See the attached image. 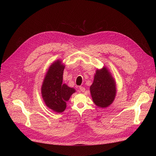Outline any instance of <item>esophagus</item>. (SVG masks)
<instances>
[{
    "label": "esophagus",
    "instance_id": "1",
    "mask_svg": "<svg viewBox=\"0 0 156 156\" xmlns=\"http://www.w3.org/2000/svg\"><path fill=\"white\" fill-rule=\"evenodd\" d=\"M79 90H81L82 92H84V91H85V88L83 87H79Z\"/></svg>",
    "mask_w": 156,
    "mask_h": 156
}]
</instances>
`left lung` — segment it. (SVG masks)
Masks as SVG:
<instances>
[{
    "label": "left lung",
    "instance_id": "8db88e82",
    "mask_svg": "<svg viewBox=\"0 0 156 156\" xmlns=\"http://www.w3.org/2000/svg\"><path fill=\"white\" fill-rule=\"evenodd\" d=\"M116 81L106 66L97 69L90 87L91 97L97 107L106 108L114 101L116 95Z\"/></svg>",
    "mask_w": 156,
    "mask_h": 156
}]
</instances>
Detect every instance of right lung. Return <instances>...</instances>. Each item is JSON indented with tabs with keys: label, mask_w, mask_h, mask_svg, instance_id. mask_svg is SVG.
Masks as SVG:
<instances>
[{
	"label": "right lung",
	"mask_w": 156,
	"mask_h": 156,
	"mask_svg": "<svg viewBox=\"0 0 156 156\" xmlns=\"http://www.w3.org/2000/svg\"><path fill=\"white\" fill-rule=\"evenodd\" d=\"M65 68L62 60L54 61L47 72L41 88V97L45 105L55 112L60 113L66 108V102L76 90L62 83Z\"/></svg>",
	"instance_id": "add662e5"
}]
</instances>
